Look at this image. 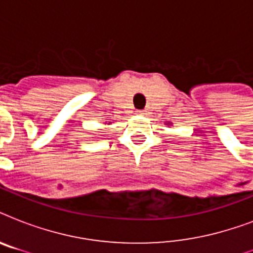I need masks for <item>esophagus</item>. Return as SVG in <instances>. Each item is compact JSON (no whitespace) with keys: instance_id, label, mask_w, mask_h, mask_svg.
Instances as JSON below:
<instances>
[{"instance_id":"1","label":"esophagus","mask_w":253,"mask_h":253,"mask_svg":"<svg viewBox=\"0 0 253 253\" xmlns=\"http://www.w3.org/2000/svg\"><path fill=\"white\" fill-rule=\"evenodd\" d=\"M136 114L144 115V114H146V111H144V110H138V111H136Z\"/></svg>"}]
</instances>
